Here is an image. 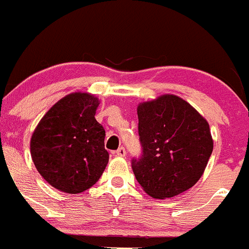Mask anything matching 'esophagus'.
<instances>
[{
    "instance_id": "1",
    "label": "esophagus",
    "mask_w": 249,
    "mask_h": 249,
    "mask_svg": "<svg viewBox=\"0 0 249 249\" xmlns=\"http://www.w3.org/2000/svg\"><path fill=\"white\" fill-rule=\"evenodd\" d=\"M115 155L119 157H125L126 156V150L124 147H119L117 151H115Z\"/></svg>"
}]
</instances>
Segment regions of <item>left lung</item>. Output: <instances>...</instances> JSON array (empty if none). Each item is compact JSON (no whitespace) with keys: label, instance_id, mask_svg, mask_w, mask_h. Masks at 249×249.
I'll list each match as a JSON object with an SVG mask.
<instances>
[{"label":"left lung","instance_id":"left-lung-1","mask_svg":"<svg viewBox=\"0 0 249 249\" xmlns=\"http://www.w3.org/2000/svg\"><path fill=\"white\" fill-rule=\"evenodd\" d=\"M142 153L132 159L139 184L152 198L166 199L200 179L213 152L208 122L188 102L173 94L138 107Z\"/></svg>","mask_w":249,"mask_h":249}]
</instances>
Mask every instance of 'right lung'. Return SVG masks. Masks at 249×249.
Listing matches in <instances>:
<instances>
[{"instance_id": "1", "label": "right lung", "mask_w": 249, "mask_h": 249, "mask_svg": "<svg viewBox=\"0 0 249 249\" xmlns=\"http://www.w3.org/2000/svg\"><path fill=\"white\" fill-rule=\"evenodd\" d=\"M99 99L89 93L67 94L41 118L30 139L36 168L50 185L77 194L96 184L109 160L106 130L96 120Z\"/></svg>"}]
</instances>
